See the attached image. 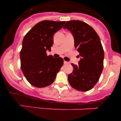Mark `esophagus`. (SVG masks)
<instances>
[{"instance_id": "obj_1", "label": "esophagus", "mask_w": 121, "mask_h": 121, "mask_svg": "<svg viewBox=\"0 0 121 121\" xmlns=\"http://www.w3.org/2000/svg\"><path fill=\"white\" fill-rule=\"evenodd\" d=\"M64 64H65V65H67V64H68V62H67V61H65V60H64Z\"/></svg>"}]
</instances>
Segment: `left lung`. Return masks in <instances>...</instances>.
Returning a JSON list of instances; mask_svg holds the SVG:
<instances>
[{
  "label": "left lung",
  "instance_id": "obj_1",
  "mask_svg": "<svg viewBox=\"0 0 121 121\" xmlns=\"http://www.w3.org/2000/svg\"><path fill=\"white\" fill-rule=\"evenodd\" d=\"M64 28L71 32L74 47L81 57L79 65L71 64L74 70L68 74V82L78 91L90 90L99 81L104 68V52L100 38L91 26L82 21H68Z\"/></svg>",
  "mask_w": 121,
  "mask_h": 121
}]
</instances>
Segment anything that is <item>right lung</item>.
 Masks as SVG:
<instances>
[{
    "label": "right lung",
    "instance_id": "right-lung-1",
    "mask_svg": "<svg viewBox=\"0 0 121 121\" xmlns=\"http://www.w3.org/2000/svg\"><path fill=\"white\" fill-rule=\"evenodd\" d=\"M65 21H43L35 25L22 42L20 53L21 67L29 83L38 88L51 85L64 64L62 57L47 56L53 44V35Z\"/></svg>",
    "mask_w": 121,
    "mask_h": 121
}]
</instances>
